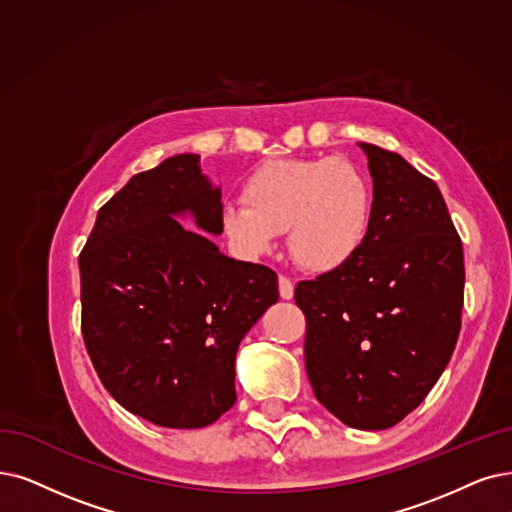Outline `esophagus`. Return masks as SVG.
<instances>
[{"label": "esophagus", "instance_id": "1", "mask_svg": "<svg viewBox=\"0 0 512 512\" xmlns=\"http://www.w3.org/2000/svg\"><path fill=\"white\" fill-rule=\"evenodd\" d=\"M279 296L283 300H292L294 298V283L290 277L279 275Z\"/></svg>", "mask_w": 512, "mask_h": 512}]
</instances>
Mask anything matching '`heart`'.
<instances>
[{
    "mask_svg": "<svg viewBox=\"0 0 512 512\" xmlns=\"http://www.w3.org/2000/svg\"><path fill=\"white\" fill-rule=\"evenodd\" d=\"M243 203H227L220 227L243 258H260L288 231V250L302 269L330 273L351 262L374 222V187L351 159H275L241 185Z\"/></svg>",
    "mask_w": 512,
    "mask_h": 512,
    "instance_id": "1",
    "label": "heart"
}]
</instances>
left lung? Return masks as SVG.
Wrapping results in <instances>:
<instances>
[{
    "mask_svg": "<svg viewBox=\"0 0 512 512\" xmlns=\"http://www.w3.org/2000/svg\"><path fill=\"white\" fill-rule=\"evenodd\" d=\"M359 147L374 178L370 237L294 298L317 401L346 426L382 431L416 410L452 359L464 252L435 182L393 151Z\"/></svg>",
    "mask_w": 512,
    "mask_h": 512,
    "instance_id": "1",
    "label": "left lung"
}]
</instances>
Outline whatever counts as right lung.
Listing matches in <instances>:
<instances>
[{"label":"right lung","mask_w":512,"mask_h":512,"mask_svg":"<svg viewBox=\"0 0 512 512\" xmlns=\"http://www.w3.org/2000/svg\"><path fill=\"white\" fill-rule=\"evenodd\" d=\"M220 235V189L182 153L98 210L79 254L81 334L111 397L157 426L201 428L231 410L239 342L277 302L269 267L224 256L174 216Z\"/></svg>","instance_id":"obj_1"}]
</instances>
